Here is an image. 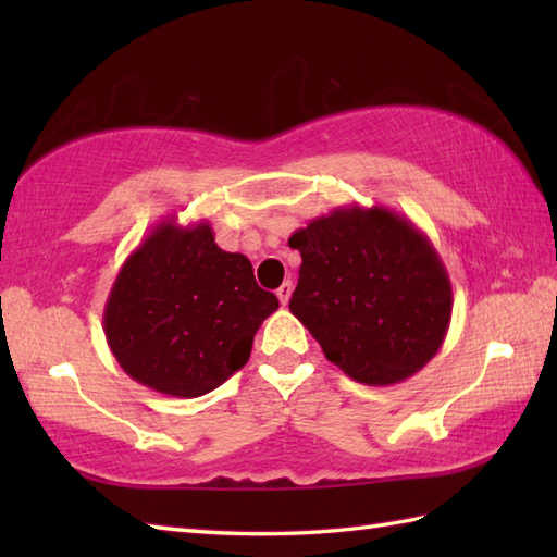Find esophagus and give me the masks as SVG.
<instances>
[{
  "mask_svg": "<svg viewBox=\"0 0 557 557\" xmlns=\"http://www.w3.org/2000/svg\"><path fill=\"white\" fill-rule=\"evenodd\" d=\"M292 292H294L292 280H285V282H282L280 289H277V297H280V301H282V304H287V301H289V297H292Z\"/></svg>",
  "mask_w": 557,
  "mask_h": 557,
  "instance_id": "1",
  "label": "esophagus"
}]
</instances>
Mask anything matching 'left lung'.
Returning a JSON list of instances; mask_svg holds the SVG:
<instances>
[{"label": "left lung", "mask_w": 557, "mask_h": 557, "mask_svg": "<svg viewBox=\"0 0 557 557\" xmlns=\"http://www.w3.org/2000/svg\"><path fill=\"white\" fill-rule=\"evenodd\" d=\"M301 253L289 311L325 359L366 385L411 377L443 347L453 285L417 224L385 206H342L289 236Z\"/></svg>", "instance_id": "1"}]
</instances>
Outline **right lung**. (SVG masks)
Returning <instances> with one entry per match:
<instances>
[{
	"mask_svg": "<svg viewBox=\"0 0 557 557\" xmlns=\"http://www.w3.org/2000/svg\"><path fill=\"white\" fill-rule=\"evenodd\" d=\"M251 260L215 244L208 220H160L116 272L102 330L116 363L136 383L170 397H200L251 357L270 313Z\"/></svg>",
	"mask_w": 557,
	"mask_h": 557,
	"instance_id": "1",
	"label": "right lung"
}]
</instances>
